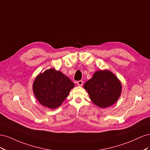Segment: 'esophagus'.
Wrapping results in <instances>:
<instances>
[{
    "label": "esophagus",
    "mask_w": 150,
    "mask_h": 150,
    "mask_svg": "<svg viewBox=\"0 0 150 150\" xmlns=\"http://www.w3.org/2000/svg\"><path fill=\"white\" fill-rule=\"evenodd\" d=\"M77 84H78V85L79 86H82L83 84V81H78V82H77Z\"/></svg>",
    "instance_id": "esophagus-1"
}]
</instances>
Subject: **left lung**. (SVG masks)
Returning a JSON list of instances; mask_svg holds the SVG:
<instances>
[{
  "mask_svg": "<svg viewBox=\"0 0 150 150\" xmlns=\"http://www.w3.org/2000/svg\"><path fill=\"white\" fill-rule=\"evenodd\" d=\"M84 88L94 104L104 108L112 105L118 99L121 84L111 72L104 70L95 72L93 78L84 84Z\"/></svg>",
  "mask_w": 150,
  "mask_h": 150,
  "instance_id": "1",
  "label": "left lung"
}]
</instances>
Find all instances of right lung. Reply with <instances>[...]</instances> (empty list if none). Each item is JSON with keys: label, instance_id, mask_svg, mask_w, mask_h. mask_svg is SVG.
<instances>
[{"label": "right lung", "instance_id": "obj_1", "mask_svg": "<svg viewBox=\"0 0 150 150\" xmlns=\"http://www.w3.org/2000/svg\"><path fill=\"white\" fill-rule=\"evenodd\" d=\"M74 87V84L61 72L49 69L35 78L33 91L42 105L55 109L60 106Z\"/></svg>", "mask_w": 150, "mask_h": 150}]
</instances>
